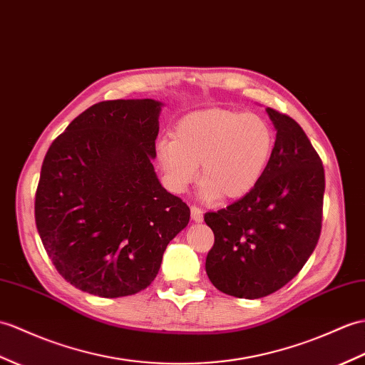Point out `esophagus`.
<instances>
[{
	"instance_id": "34e87169",
	"label": "esophagus",
	"mask_w": 365,
	"mask_h": 365,
	"mask_svg": "<svg viewBox=\"0 0 365 365\" xmlns=\"http://www.w3.org/2000/svg\"><path fill=\"white\" fill-rule=\"evenodd\" d=\"M191 219H192L194 222H202L203 211L199 207H196V205H191Z\"/></svg>"
}]
</instances>
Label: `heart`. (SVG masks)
Listing matches in <instances>:
<instances>
[{
    "instance_id": "1",
    "label": "heart",
    "mask_w": 365,
    "mask_h": 365,
    "mask_svg": "<svg viewBox=\"0 0 365 365\" xmlns=\"http://www.w3.org/2000/svg\"><path fill=\"white\" fill-rule=\"evenodd\" d=\"M275 148L264 118L228 108H203L180 118L174 137L157 143L169 188L183 191L197 175L208 196L236 200L255 190Z\"/></svg>"
}]
</instances>
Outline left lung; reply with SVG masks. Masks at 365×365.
I'll return each instance as SVG.
<instances>
[{
	"mask_svg": "<svg viewBox=\"0 0 365 365\" xmlns=\"http://www.w3.org/2000/svg\"><path fill=\"white\" fill-rule=\"evenodd\" d=\"M277 129L264 175L247 196L203 221L215 233L205 270L219 291L261 299L289 283L314 252L324 210L322 160L299 123L267 107Z\"/></svg>",
	"mask_w": 365,
	"mask_h": 365,
	"instance_id": "8db88e82",
	"label": "left lung"
}]
</instances>
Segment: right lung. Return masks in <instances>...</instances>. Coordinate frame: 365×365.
<instances>
[{"label":"right lung","mask_w":365,"mask_h":365,"mask_svg":"<svg viewBox=\"0 0 365 365\" xmlns=\"http://www.w3.org/2000/svg\"><path fill=\"white\" fill-rule=\"evenodd\" d=\"M154 99L103 101L51 144L36 192V224L57 272L115 299L154 282L190 207L158 182Z\"/></svg>","instance_id":"1"}]
</instances>
